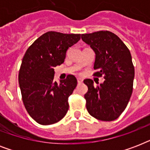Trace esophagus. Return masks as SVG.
Listing matches in <instances>:
<instances>
[{"label": "esophagus", "mask_w": 150, "mask_h": 150, "mask_svg": "<svg viewBox=\"0 0 150 150\" xmlns=\"http://www.w3.org/2000/svg\"><path fill=\"white\" fill-rule=\"evenodd\" d=\"M77 81H78V83H79V84H81V83H82V82H83V79H81V78H78Z\"/></svg>", "instance_id": "34e87169"}]
</instances>
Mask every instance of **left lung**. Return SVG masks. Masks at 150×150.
<instances>
[{
  "label": "left lung",
  "instance_id": "1",
  "mask_svg": "<svg viewBox=\"0 0 150 150\" xmlns=\"http://www.w3.org/2000/svg\"><path fill=\"white\" fill-rule=\"evenodd\" d=\"M82 40L96 54L94 75H103V83L95 87L93 81L84 80L88 86L85 94L86 109L95 118L111 121L127 107L133 89L135 68L132 55L118 36L110 31L82 34Z\"/></svg>",
  "mask_w": 150,
  "mask_h": 150
}]
</instances>
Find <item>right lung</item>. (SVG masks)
<instances>
[{
    "instance_id": "add662e5",
    "label": "right lung",
    "mask_w": 150,
    "mask_h": 150,
    "mask_svg": "<svg viewBox=\"0 0 150 150\" xmlns=\"http://www.w3.org/2000/svg\"><path fill=\"white\" fill-rule=\"evenodd\" d=\"M80 36L47 32L34 41L22 58L18 75L22 101L37 123H57L68 112V97L77 79L68 75L57 83L54 80V68L64 63L68 49L79 40Z\"/></svg>"
}]
</instances>
